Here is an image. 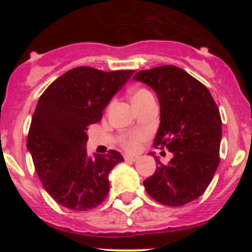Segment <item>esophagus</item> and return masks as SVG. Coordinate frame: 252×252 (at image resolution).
Instances as JSON below:
<instances>
[{
	"mask_svg": "<svg viewBox=\"0 0 252 252\" xmlns=\"http://www.w3.org/2000/svg\"><path fill=\"white\" fill-rule=\"evenodd\" d=\"M124 159H125V161H136L139 158L135 157V155H128V154H127V155H125Z\"/></svg>",
	"mask_w": 252,
	"mask_h": 252,
	"instance_id": "34e87169",
	"label": "esophagus"
}]
</instances>
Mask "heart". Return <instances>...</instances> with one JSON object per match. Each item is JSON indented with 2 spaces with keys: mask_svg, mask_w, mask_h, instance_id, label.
I'll return each instance as SVG.
<instances>
[{
  "mask_svg": "<svg viewBox=\"0 0 252 252\" xmlns=\"http://www.w3.org/2000/svg\"><path fill=\"white\" fill-rule=\"evenodd\" d=\"M153 97V93L150 92L146 88H137L136 91H133L132 93V102L133 103H137V102H142L145 99ZM145 137V133L144 132H128L125 133L120 137V144L122 145V148L126 149L128 151L136 150L139 148V144L142 139Z\"/></svg>",
  "mask_w": 252,
  "mask_h": 252,
  "instance_id": "heart-1",
  "label": "heart"
}]
</instances>
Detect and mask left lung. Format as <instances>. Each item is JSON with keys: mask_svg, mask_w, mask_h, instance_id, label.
<instances>
[{"mask_svg": "<svg viewBox=\"0 0 252 252\" xmlns=\"http://www.w3.org/2000/svg\"><path fill=\"white\" fill-rule=\"evenodd\" d=\"M133 79L150 86L159 98L154 148L173 153L166 165L157 158L159 166L144 180L146 192L165 206H184L203 194L221 160L220 110L208 88L178 66L140 70Z\"/></svg>", "mask_w": 252, "mask_h": 252, "instance_id": "1", "label": "left lung"}]
</instances>
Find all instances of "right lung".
Here are the masks:
<instances>
[{
  "mask_svg": "<svg viewBox=\"0 0 252 252\" xmlns=\"http://www.w3.org/2000/svg\"><path fill=\"white\" fill-rule=\"evenodd\" d=\"M133 73L77 66L40 95L26 145L40 182L60 206L88 211L106 199L108 174L124 158L116 150L88 158L87 130L102 119L104 107Z\"/></svg>",
  "mask_w": 252,
  "mask_h": 252,
  "instance_id": "add662e5",
  "label": "right lung"
}]
</instances>
